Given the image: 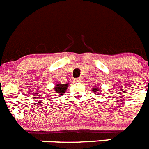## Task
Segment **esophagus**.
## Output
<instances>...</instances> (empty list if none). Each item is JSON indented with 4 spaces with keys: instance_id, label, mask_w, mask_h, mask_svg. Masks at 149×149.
Instances as JSON below:
<instances>
[{
    "instance_id": "1",
    "label": "esophagus",
    "mask_w": 149,
    "mask_h": 149,
    "mask_svg": "<svg viewBox=\"0 0 149 149\" xmlns=\"http://www.w3.org/2000/svg\"><path fill=\"white\" fill-rule=\"evenodd\" d=\"M74 81L76 82H81L82 81V78H77V79H76Z\"/></svg>"
}]
</instances>
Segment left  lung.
Returning <instances> with one entry per match:
<instances>
[{"instance_id": "obj_1", "label": "left lung", "mask_w": 149, "mask_h": 149, "mask_svg": "<svg viewBox=\"0 0 149 149\" xmlns=\"http://www.w3.org/2000/svg\"><path fill=\"white\" fill-rule=\"evenodd\" d=\"M99 91H100V88L98 87H97V86H94V88H92L93 92L97 93V92H99Z\"/></svg>"}]
</instances>
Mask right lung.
<instances>
[{"label":"right lung","mask_w":149,"mask_h":149,"mask_svg":"<svg viewBox=\"0 0 149 149\" xmlns=\"http://www.w3.org/2000/svg\"><path fill=\"white\" fill-rule=\"evenodd\" d=\"M68 85L69 84H61V83H58L55 85V87L54 88L55 89V91L58 94H64L65 93L66 90H67V87H68Z\"/></svg>","instance_id":"obj_1"}]
</instances>
